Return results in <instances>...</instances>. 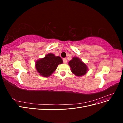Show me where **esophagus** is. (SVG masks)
Listing matches in <instances>:
<instances>
[{
  "mask_svg": "<svg viewBox=\"0 0 123 123\" xmlns=\"http://www.w3.org/2000/svg\"><path fill=\"white\" fill-rule=\"evenodd\" d=\"M63 62H64V64H66L67 62V59L66 58L63 59Z\"/></svg>",
  "mask_w": 123,
  "mask_h": 123,
  "instance_id": "obj_1",
  "label": "esophagus"
}]
</instances>
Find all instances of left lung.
<instances>
[{
    "label": "left lung",
    "instance_id": "8db88e82",
    "mask_svg": "<svg viewBox=\"0 0 123 123\" xmlns=\"http://www.w3.org/2000/svg\"><path fill=\"white\" fill-rule=\"evenodd\" d=\"M71 71L76 76H82L88 72L87 65L77 57H73L68 62Z\"/></svg>",
    "mask_w": 123,
    "mask_h": 123
}]
</instances>
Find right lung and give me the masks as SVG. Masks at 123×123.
<instances>
[{"label": "right lung", "instance_id": "obj_1", "mask_svg": "<svg viewBox=\"0 0 123 123\" xmlns=\"http://www.w3.org/2000/svg\"><path fill=\"white\" fill-rule=\"evenodd\" d=\"M63 61L60 56H56L54 54L49 53L43 58L35 62V67L40 75L49 77L57 69Z\"/></svg>", "mask_w": 123, "mask_h": 123}]
</instances>
